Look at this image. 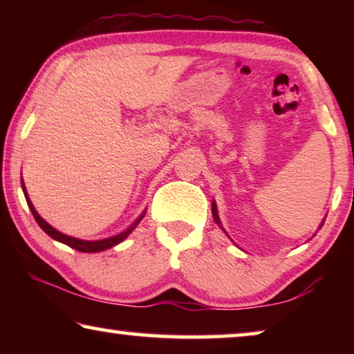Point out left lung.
Wrapping results in <instances>:
<instances>
[{"label": "left lung", "mask_w": 354, "mask_h": 354, "mask_svg": "<svg viewBox=\"0 0 354 354\" xmlns=\"http://www.w3.org/2000/svg\"><path fill=\"white\" fill-rule=\"evenodd\" d=\"M212 217H214V221L217 222V225H219L221 229H222L221 221H219V216H217V207H216V203H212Z\"/></svg>", "instance_id": "left-lung-1"}]
</instances>
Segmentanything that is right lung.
Wrapping results in <instances>:
<instances>
[{"label":"right lung","instance_id":"add662e5","mask_svg":"<svg viewBox=\"0 0 354 354\" xmlns=\"http://www.w3.org/2000/svg\"><path fill=\"white\" fill-rule=\"evenodd\" d=\"M22 188H24V195H26L27 205H28V207H30V211H32L33 217H35L37 224L40 225L43 230H45V234L50 235L51 239L61 241V243L71 246V248H74V250H77V251H82V253H98V251L108 250V248H111V246L120 243V241L125 240V236H127V235L130 234V232H132V230L135 229V227H137L138 222L142 221L143 216H145V214L140 216L138 221L135 222V224H133L132 227H130V229H127L125 232H122V234H119V235H115V236H111V239H104V240H98V241H85V240H79V239H72V236L64 235V234H61V232H57L56 229H53V227H51L50 224H48V222H45V221L41 219L40 216H38V212L35 211V207H33L30 200H28L27 192H26V187L22 185Z\"/></svg>","mask_w":354,"mask_h":354}]
</instances>
